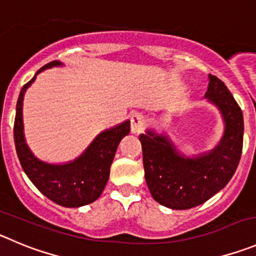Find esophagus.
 Segmentation results:
<instances>
[{"instance_id": "esophagus-1", "label": "esophagus", "mask_w": 256, "mask_h": 256, "mask_svg": "<svg viewBox=\"0 0 256 256\" xmlns=\"http://www.w3.org/2000/svg\"><path fill=\"white\" fill-rule=\"evenodd\" d=\"M146 124V116L140 112H134L130 116V130L133 133H140Z\"/></svg>"}]
</instances>
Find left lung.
<instances>
[{"label":"left lung","instance_id":"8db88e82","mask_svg":"<svg viewBox=\"0 0 256 256\" xmlns=\"http://www.w3.org/2000/svg\"><path fill=\"white\" fill-rule=\"evenodd\" d=\"M206 98L218 108L224 133L212 151L196 157L179 154L166 136L140 134L144 178L151 196L171 210H189L212 198L235 174L242 152L244 116L232 94L210 74Z\"/></svg>","mask_w":256,"mask_h":256}]
</instances>
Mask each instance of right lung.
Segmentation results:
<instances>
[{
    "mask_svg": "<svg viewBox=\"0 0 256 256\" xmlns=\"http://www.w3.org/2000/svg\"><path fill=\"white\" fill-rule=\"evenodd\" d=\"M62 63L53 60L35 74ZM35 76L22 86L16 104L14 138L18 157L32 184L42 194L57 204L67 208L90 204L102 196L106 185L116 148L122 138L130 130V122L126 120L112 130H104L91 142L86 151L71 162L62 165L44 162L34 156L28 147L22 124V100L26 88L35 81Z\"/></svg>",
    "mask_w": 256,
    "mask_h": 256,
    "instance_id": "1",
    "label": "right lung"
}]
</instances>
